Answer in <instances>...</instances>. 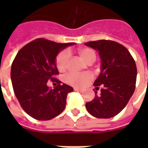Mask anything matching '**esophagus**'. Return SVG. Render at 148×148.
Masks as SVG:
<instances>
[{
    "instance_id": "esophagus-1",
    "label": "esophagus",
    "mask_w": 148,
    "mask_h": 148,
    "mask_svg": "<svg viewBox=\"0 0 148 148\" xmlns=\"http://www.w3.org/2000/svg\"><path fill=\"white\" fill-rule=\"evenodd\" d=\"M74 90H75V91H78V92H82V91H83V90H82V89H80V88H77V87H76V88H74Z\"/></svg>"
}]
</instances>
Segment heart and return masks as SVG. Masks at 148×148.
Segmentation results:
<instances>
[{"label": "heart", "mask_w": 148, "mask_h": 148, "mask_svg": "<svg viewBox=\"0 0 148 148\" xmlns=\"http://www.w3.org/2000/svg\"><path fill=\"white\" fill-rule=\"evenodd\" d=\"M78 54L80 57L82 58L86 63H93L96 59V54L93 50L90 48H82L78 50ZM69 52L66 51L60 52L56 58V66L59 71H63L67 66L68 60H69ZM92 79V75L89 73L85 74H69L64 77L65 82L67 84L75 86H82L84 85Z\"/></svg>", "instance_id": "b5f03b06"}]
</instances>
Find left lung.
<instances>
[{"label":"left lung","instance_id":"left-lung-1","mask_svg":"<svg viewBox=\"0 0 148 148\" xmlns=\"http://www.w3.org/2000/svg\"><path fill=\"white\" fill-rule=\"evenodd\" d=\"M85 44L98 52L101 72L93 86H102L101 94L96 92L95 97L86 104L87 111L97 118L113 117L124 109L135 91L136 62L127 49L119 42L101 39Z\"/></svg>","mask_w":148,"mask_h":148}]
</instances>
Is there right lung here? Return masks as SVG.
Here are the masks:
<instances>
[{
	"instance_id": "obj_1",
	"label": "right lung",
	"mask_w": 148,
	"mask_h": 148,
	"mask_svg": "<svg viewBox=\"0 0 148 148\" xmlns=\"http://www.w3.org/2000/svg\"><path fill=\"white\" fill-rule=\"evenodd\" d=\"M75 42H58L44 39L32 41L19 51L11 67V80L14 93L22 109L39 121H47L63 111L66 97L74 89L54 76L59 74L56 66L58 53ZM48 80L59 83L51 89Z\"/></svg>"
}]
</instances>
